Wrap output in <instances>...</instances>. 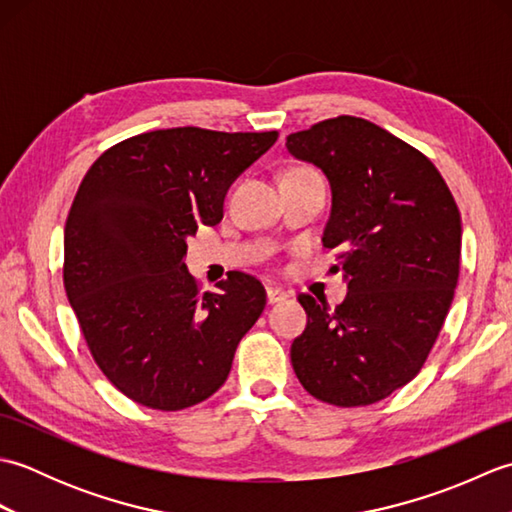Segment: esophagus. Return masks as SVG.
<instances>
[{"mask_svg": "<svg viewBox=\"0 0 512 512\" xmlns=\"http://www.w3.org/2000/svg\"><path fill=\"white\" fill-rule=\"evenodd\" d=\"M286 292L281 288H266V299L268 303H279V301H286Z\"/></svg>", "mask_w": 512, "mask_h": 512, "instance_id": "34e87169", "label": "esophagus"}]
</instances>
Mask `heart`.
<instances>
[{"label":"heart","instance_id":"1","mask_svg":"<svg viewBox=\"0 0 512 512\" xmlns=\"http://www.w3.org/2000/svg\"><path fill=\"white\" fill-rule=\"evenodd\" d=\"M292 171H303V169H292Z\"/></svg>","mask_w":512,"mask_h":512}]
</instances>
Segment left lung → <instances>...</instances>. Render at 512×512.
Listing matches in <instances>:
<instances>
[{"instance_id": "1", "label": "left lung", "mask_w": 512, "mask_h": 512, "mask_svg": "<svg viewBox=\"0 0 512 512\" xmlns=\"http://www.w3.org/2000/svg\"><path fill=\"white\" fill-rule=\"evenodd\" d=\"M292 156L332 189L323 246L339 250L347 297L330 310L299 295L308 325L290 361L310 396L361 407L407 385L427 361L460 275L462 220L433 162L365 118L290 134Z\"/></svg>"}]
</instances>
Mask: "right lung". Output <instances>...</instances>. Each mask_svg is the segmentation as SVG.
Wrapping results in <instances>:
<instances>
[{"instance_id": "add662e5", "label": "right lung", "mask_w": 512, "mask_h": 512, "mask_svg": "<svg viewBox=\"0 0 512 512\" xmlns=\"http://www.w3.org/2000/svg\"><path fill=\"white\" fill-rule=\"evenodd\" d=\"M277 136L156 129L110 147L85 173L63 233L65 295L96 365L138 405L178 411L213 396L264 312L255 277L235 270L217 292H200L184 257Z\"/></svg>"}]
</instances>
